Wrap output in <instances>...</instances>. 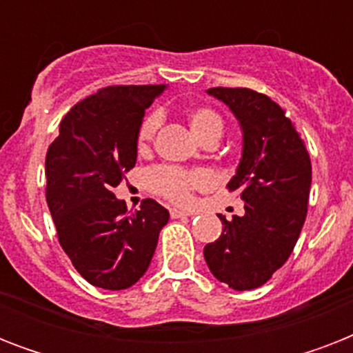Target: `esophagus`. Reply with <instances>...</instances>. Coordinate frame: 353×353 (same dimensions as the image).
<instances>
[{"label": "esophagus", "mask_w": 353, "mask_h": 353, "mask_svg": "<svg viewBox=\"0 0 353 353\" xmlns=\"http://www.w3.org/2000/svg\"><path fill=\"white\" fill-rule=\"evenodd\" d=\"M192 212L190 210H185V209H170V216L172 218H185V216H190Z\"/></svg>", "instance_id": "obj_1"}]
</instances>
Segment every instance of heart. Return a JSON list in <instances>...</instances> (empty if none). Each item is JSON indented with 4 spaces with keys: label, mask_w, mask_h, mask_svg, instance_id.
<instances>
[{
    "label": "heart",
    "mask_w": 353,
    "mask_h": 353,
    "mask_svg": "<svg viewBox=\"0 0 353 353\" xmlns=\"http://www.w3.org/2000/svg\"><path fill=\"white\" fill-rule=\"evenodd\" d=\"M188 122L192 128L194 135L201 139L209 135H218L220 137L223 132V121L214 110L210 108H194L188 113ZM159 126V115L152 113L144 119L137 132V146L139 150H144L154 137L155 130ZM150 183L155 192L172 199V201H187L190 198V192L194 188L205 187L209 183V176L203 170H181L174 166H157L150 172Z\"/></svg>",
    "instance_id": "obj_1"
}]
</instances>
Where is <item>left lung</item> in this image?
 <instances>
[{"label":"left lung","instance_id":"8db88e82","mask_svg":"<svg viewBox=\"0 0 353 353\" xmlns=\"http://www.w3.org/2000/svg\"><path fill=\"white\" fill-rule=\"evenodd\" d=\"M240 122V165L229 181L243 216L223 223L221 236L203 249L216 279L236 291L260 288L290 258L306 220L312 161L285 112L269 97L247 88H210Z\"/></svg>","mask_w":353,"mask_h":353}]
</instances>
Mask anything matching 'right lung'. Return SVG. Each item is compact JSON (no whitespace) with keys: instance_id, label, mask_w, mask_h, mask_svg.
<instances>
[{"instance_id":"1","label":"right lung","mask_w":353,"mask_h":353,"mask_svg":"<svg viewBox=\"0 0 353 353\" xmlns=\"http://www.w3.org/2000/svg\"><path fill=\"white\" fill-rule=\"evenodd\" d=\"M166 90L110 85L74 104L47 150L46 198L74 269L102 290H126L148 269L168 210L144 199L126 214L113 188L137 161L144 110Z\"/></svg>"}]
</instances>
